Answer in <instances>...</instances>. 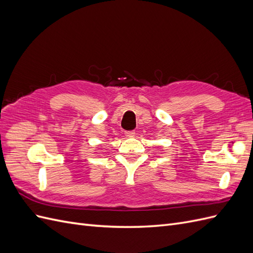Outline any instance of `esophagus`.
Instances as JSON below:
<instances>
[{"label": "esophagus", "instance_id": "obj_1", "mask_svg": "<svg viewBox=\"0 0 253 253\" xmlns=\"http://www.w3.org/2000/svg\"><path fill=\"white\" fill-rule=\"evenodd\" d=\"M135 136V132L131 131V132H126V138H131V137Z\"/></svg>", "mask_w": 253, "mask_h": 253}]
</instances>
